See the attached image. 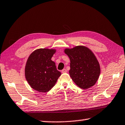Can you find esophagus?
<instances>
[{"label":"esophagus","mask_w":125,"mask_h":125,"mask_svg":"<svg viewBox=\"0 0 125 125\" xmlns=\"http://www.w3.org/2000/svg\"><path fill=\"white\" fill-rule=\"evenodd\" d=\"M67 72V70H66L65 69H63L62 70V73H66Z\"/></svg>","instance_id":"esophagus-1"}]
</instances>
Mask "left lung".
<instances>
[{
  "label": "left lung",
  "mask_w": 125,
  "mask_h": 125,
  "mask_svg": "<svg viewBox=\"0 0 125 125\" xmlns=\"http://www.w3.org/2000/svg\"><path fill=\"white\" fill-rule=\"evenodd\" d=\"M64 52L70 58L69 73L75 83L83 89L93 86L100 74L99 63L93 52L81 45L65 49Z\"/></svg>",
  "instance_id": "1"
}]
</instances>
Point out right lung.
Segmentation results:
<instances>
[{
	"mask_svg": "<svg viewBox=\"0 0 125 125\" xmlns=\"http://www.w3.org/2000/svg\"><path fill=\"white\" fill-rule=\"evenodd\" d=\"M55 49H39L29 56L25 75L31 88L40 92H48L54 86L61 73L51 60Z\"/></svg>",
	"mask_w": 125,
	"mask_h": 125,
	"instance_id": "obj_1",
	"label": "right lung"
}]
</instances>
